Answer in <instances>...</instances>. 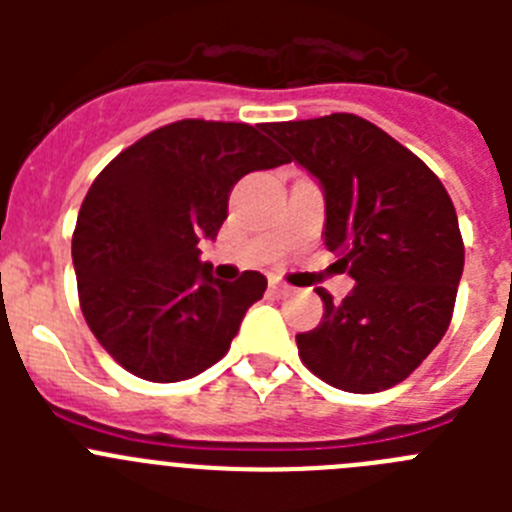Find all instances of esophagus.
<instances>
[{"mask_svg": "<svg viewBox=\"0 0 512 512\" xmlns=\"http://www.w3.org/2000/svg\"><path fill=\"white\" fill-rule=\"evenodd\" d=\"M269 292L271 295H277V297H284L292 292V287H289L287 282H282V279H269Z\"/></svg>", "mask_w": 512, "mask_h": 512, "instance_id": "esophagus-1", "label": "esophagus"}]
</instances>
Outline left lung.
Here are the masks:
<instances>
[{
    "instance_id": "1",
    "label": "left lung",
    "mask_w": 512,
    "mask_h": 512,
    "mask_svg": "<svg viewBox=\"0 0 512 512\" xmlns=\"http://www.w3.org/2000/svg\"><path fill=\"white\" fill-rule=\"evenodd\" d=\"M325 189V248L356 287L341 302L318 289V328L297 336L302 364L338 390H390L423 364L454 315L464 241L441 179L359 115L266 122Z\"/></svg>"
}]
</instances>
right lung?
<instances>
[{"label": "right lung", "instance_id": "right-lung-1", "mask_svg": "<svg viewBox=\"0 0 512 512\" xmlns=\"http://www.w3.org/2000/svg\"><path fill=\"white\" fill-rule=\"evenodd\" d=\"M282 164L264 125L176 120L99 171L71 256L84 320L122 369L146 382H182L228 354L266 279L243 271L220 282L197 243L217 235L241 176Z\"/></svg>", "mask_w": 512, "mask_h": 512}]
</instances>
